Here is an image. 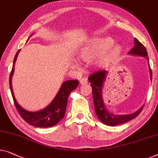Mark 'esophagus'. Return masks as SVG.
<instances>
[{
  "label": "esophagus",
  "instance_id": "34e87169",
  "mask_svg": "<svg viewBox=\"0 0 158 158\" xmlns=\"http://www.w3.org/2000/svg\"><path fill=\"white\" fill-rule=\"evenodd\" d=\"M81 83L82 85H85V84L88 83V79H87L86 77H83V78L81 80Z\"/></svg>",
  "mask_w": 158,
  "mask_h": 158
}]
</instances>
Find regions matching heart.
Instances as JSON below:
<instances>
[{"label": "heart", "mask_w": 158, "mask_h": 158, "mask_svg": "<svg viewBox=\"0 0 158 158\" xmlns=\"http://www.w3.org/2000/svg\"><path fill=\"white\" fill-rule=\"evenodd\" d=\"M111 38H95L80 52V57L85 61H92L96 58L100 65H106L120 57L122 49L119 45H114ZM76 62L74 65H77Z\"/></svg>", "instance_id": "b5f03b06"}]
</instances>
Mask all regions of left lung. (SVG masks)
<instances>
[{"instance_id": "obj_1", "label": "left lung", "mask_w": 158, "mask_h": 158, "mask_svg": "<svg viewBox=\"0 0 158 158\" xmlns=\"http://www.w3.org/2000/svg\"><path fill=\"white\" fill-rule=\"evenodd\" d=\"M129 53L143 56L145 57V58L148 57V52L145 47L137 38H135V46L130 50ZM149 69L150 72V77H151L152 80V75L150 67L149 68ZM107 73V72L106 70H98V71L94 72L89 76L88 81L91 83L90 85L91 87H92L95 110L98 119L102 123H103L104 124L110 125V126H115V125L122 124V123H126L127 121L132 120V119L135 118L141 113L143 106L140 107L135 113L125 115H114L113 113H111L110 112L107 110L104 106L102 95V85H103V83L105 80H106Z\"/></svg>"}]
</instances>
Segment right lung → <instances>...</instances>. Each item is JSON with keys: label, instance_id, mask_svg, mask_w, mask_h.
<instances>
[{"label": "right lung", "instance_id": "add662e5", "mask_svg": "<svg viewBox=\"0 0 158 158\" xmlns=\"http://www.w3.org/2000/svg\"><path fill=\"white\" fill-rule=\"evenodd\" d=\"M19 51L20 50L15 54L14 60H13V65L10 74V77H9V84H10L11 94H12L15 107L22 118L30 125L39 127L54 126L65 116L68 96L73 90L77 88L79 82L78 81H67L64 82L61 85L58 94L52 100L51 103L42 110L37 112L26 110L18 105L14 97V95H13L12 85H11V78H12L13 72H14V64Z\"/></svg>", "mask_w": 158, "mask_h": 158}]
</instances>
